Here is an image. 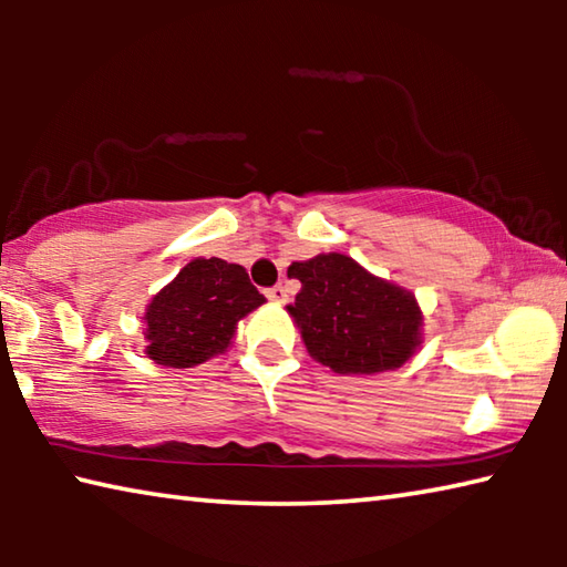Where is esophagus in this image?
I'll return each mask as SVG.
<instances>
[{
  "mask_svg": "<svg viewBox=\"0 0 567 567\" xmlns=\"http://www.w3.org/2000/svg\"><path fill=\"white\" fill-rule=\"evenodd\" d=\"M265 295H267V300H272V302H285V300H287V290H285L282 285L267 287Z\"/></svg>",
  "mask_w": 567,
  "mask_h": 567,
  "instance_id": "34e87169",
  "label": "esophagus"
}]
</instances>
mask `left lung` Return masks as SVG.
<instances>
[{
  "label": "left lung",
  "mask_w": 567,
  "mask_h": 567,
  "mask_svg": "<svg viewBox=\"0 0 567 567\" xmlns=\"http://www.w3.org/2000/svg\"><path fill=\"white\" fill-rule=\"evenodd\" d=\"M287 275L302 282L287 305L305 348L340 375L395 370L420 344L422 315L415 295L370 275L348 255H318L292 262Z\"/></svg>",
  "instance_id": "8db88e82"
}]
</instances>
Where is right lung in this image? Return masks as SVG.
I'll return each instance as SVG.
<instances>
[{"label": "right lung", "mask_w": 567, "mask_h": 567, "mask_svg": "<svg viewBox=\"0 0 567 567\" xmlns=\"http://www.w3.org/2000/svg\"><path fill=\"white\" fill-rule=\"evenodd\" d=\"M265 297L243 265L197 257L147 307V354L167 368H195L225 352L237 322Z\"/></svg>", "instance_id": "obj_1"}]
</instances>
